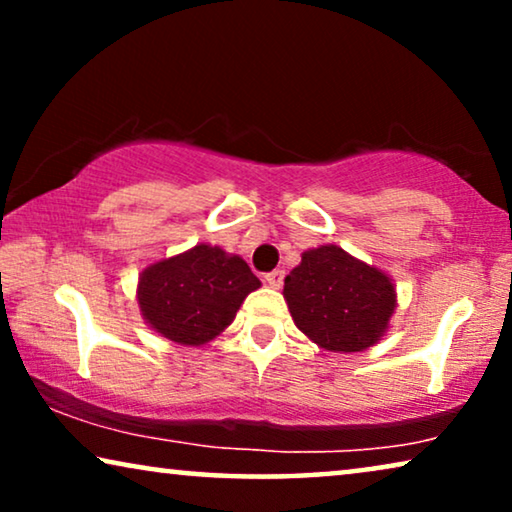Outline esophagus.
<instances>
[{"label":"esophagus","instance_id":"esophagus-1","mask_svg":"<svg viewBox=\"0 0 512 512\" xmlns=\"http://www.w3.org/2000/svg\"><path fill=\"white\" fill-rule=\"evenodd\" d=\"M265 284L270 286V289H279V286L284 284V272L282 270H272L265 275Z\"/></svg>","mask_w":512,"mask_h":512}]
</instances>
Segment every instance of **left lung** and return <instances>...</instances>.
<instances>
[{"mask_svg": "<svg viewBox=\"0 0 512 512\" xmlns=\"http://www.w3.org/2000/svg\"><path fill=\"white\" fill-rule=\"evenodd\" d=\"M293 324L326 352H366L389 331L398 293L387 272L338 244L307 249L284 279Z\"/></svg>", "mask_w": 512, "mask_h": 512, "instance_id": "obj_1", "label": "left lung"}]
</instances>
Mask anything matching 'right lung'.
Instances as JSON below:
<instances>
[{
    "mask_svg": "<svg viewBox=\"0 0 512 512\" xmlns=\"http://www.w3.org/2000/svg\"><path fill=\"white\" fill-rule=\"evenodd\" d=\"M261 286L247 261L212 244L158 258L139 272L137 305L160 338L202 347L233 324L244 298Z\"/></svg>",
    "mask_w": 512,
    "mask_h": 512,
    "instance_id": "right-lung-1",
    "label": "right lung"
}]
</instances>
